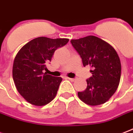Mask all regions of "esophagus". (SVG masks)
<instances>
[{
	"instance_id": "1",
	"label": "esophagus",
	"mask_w": 133,
	"mask_h": 133,
	"mask_svg": "<svg viewBox=\"0 0 133 133\" xmlns=\"http://www.w3.org/2000/svg\"><path fill=\"white\" fill-rule=\"evenodd\" d=\"M67 79L70 80V81H71V82H74V81H75L76 79H75V78H70V77H67Z\"/></svg>"
}]
</instances>
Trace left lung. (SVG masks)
<instances>
[{"label":"left lung","instance_id":"8db88e82","mask_svg":"<svg viewBox=\"0 0 133 133\" xmlns=\"http://www.w3.org/2000/svg\"><path fill=\"white\" fill-rule=\"evenodd\" d=\"M71 43L82 58L83 65L93 68L92 77L87 79V89L78 92V97L91 106L104 104L120 82L121 65L118 54L111 44L94 35L71 39Z\"/></svg>","mask_w":133,"mask_h":133}]
</instances>
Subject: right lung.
<instances>
[{"label":"right lung","instance_id":"obj_1","mask_svg":"<svg viewBox=\"0 0 133 133\" xmlns=\"http://www.w3.org/2000/svg\"><path fill=\"white\" fill-rule=\"evenodd\" d=\"M68 41V38L36 37L18 51L13 63V80L18 92L28 103L44 106L54 99L62 78L42 71L54 51Z\"/></svg>","mask_w":133,"mask_h":133}]
</instances>
